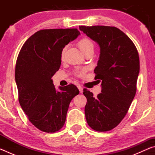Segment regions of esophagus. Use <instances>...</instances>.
I'll return each instance as SVG.
<instances>
[{
	"label": "esophagus",
	"mask_w": 155,
	"mask_h": 155,
	"mask_svg": "<svg viewBox=\"0 0 155 155\" xmlns=\"http://www.w3.org/2000/svg\"><path fill=\"white\" fill-rule=\"evenodd\" d=\"M77 87H78V90H79V91H80V93H83V88L81 87V85H78L77 86Z\"/></svg>",
	"instance_id": "1"
}]
</instances>
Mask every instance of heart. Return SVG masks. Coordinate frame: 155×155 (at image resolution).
I'll return each instance as SVG.
<instances>
[{
  "label": "heart",
  "instance_id": "b5f03b06",
  "mask_svg": "<svg viewBox=\"0 0 155 155\" xmlns=\"http://www.w3.org/2000/svg\"><path fill=\"white\" fill-rule=\"evenodd\" d=\"M78 46L79 47V48L81 50L83 53H86V52L94 50V44L90 39L87 38H83L78 41ZM66 51V48H64L61 51V57H64L65 52ZM86 72L85 68H81L80 70H78L76 71V74L79 77H82L84 75Z\"/></svg>",
  "mask_w": 155,
  "mask_h": 155
}]
</instances>
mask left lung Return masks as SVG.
<instances>
[{
  "mask_svg": "<svg viewBox=\"0 0 155 155\" xmlns=\"http://www.w3.org/2000/svg\"><path fill=\"white\" fill-rule=\"evenodd\" d=\"M79 29L98 44L100 55L94 70L95 78L102 81L97 97L87 90L85 107L88 125L104 132L116 127L128 112L136 94L140 72L137 50L119 28L107 26H81Z\"/></svg>",
  "mask_w": 155,
  "mask_h": 155,
  "instance_id": "8db88e82",
  "label": "left lung"
}]
</instances>
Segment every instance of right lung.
<instances>
[{"instance_id":"obj_1","label":"right lung","mask_w":155,"mask_h":155,"mask_svg":"<svg viewBox=\"0 0 155 155\" xmlns=\"http://www.w3.org/2000/svg\"><path fill=\"white\" fill-rule=\"evenodd\" d=\"M79 35L77 28L40 30L25 41L18 56L15 79L20 104L29 121L44 132L61 129L70 102L79 94L73 84L57 91L51 79L61 65L63 48Z\"/></svg>"}]
</instances>
